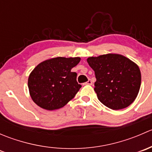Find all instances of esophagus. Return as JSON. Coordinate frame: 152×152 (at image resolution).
<instances>
[{"mask_svg":"<svg viewBox=\"0 0 152 152\" xmlns=\"http://www.w3.org/2000/svg\"><path fill=\"white\" fill-rule=\"evenodd\" d=\"M84 85H93V82H92V81L90 80V79H89L88 81H87V82H85V83L83 84Z\"/></svg>","mask_w":152,"mask_h":152,"instance_id":"esophagus-1","label":"esophagus"}]
</instances>
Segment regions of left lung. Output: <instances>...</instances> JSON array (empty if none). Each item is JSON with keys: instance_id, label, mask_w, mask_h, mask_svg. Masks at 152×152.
I'll list each match as a JSON object with an SVG mask.
<instances>
[{"instance_id": "obj_1", "label": "left lung", "mask_w": 152, "mask_h": 152, "mask_svg": "<svg viewBox=\"0 0 152 152\" xmlns=\"http://www.w3.org/2000/svg\"><path fill=\"white\" fill-rule=\"evenodd\" d=\"M87 61L95 72L94 90L104 105L112 110H121L135 100L141 84V73L134 62L116 53L91 56Z\"/></svg>"}]
</instances>
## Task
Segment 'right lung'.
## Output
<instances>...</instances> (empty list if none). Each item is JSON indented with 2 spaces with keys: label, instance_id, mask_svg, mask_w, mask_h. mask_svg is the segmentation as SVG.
Returning a JSON list of instances; mask_svg holds the SVG:
<instances>
[{
  "label": "right lung",
  "instance_id": "1",
  "mask_svg": "<svg viewBox=\"0 0 152 152\" xmlns=\"http://www.w3.org/2000/svg\"><path fill=\"white\" fill-rule=\"evenodd\" d=\"M79 57L52 58L41 62L30 73L28 80L32 100L41 108H62L74 98L82 87L77 73L71 69L80 62Z\"/></svg>",
  "mask_w": 152,
  "mask_h": 152
}]
</instances>
